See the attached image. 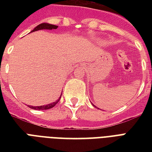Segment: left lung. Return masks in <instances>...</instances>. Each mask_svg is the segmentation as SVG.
<instances>
[{
    "instance_id": "8db88e82",
    "label": "left lung",
    "mask_w": 152,
    "mask_h": 152,
    "mask_svg": "<svg viewBox=\"0 0 152 152\" xmlns=\"http://www.w3.org/2000/svg\"><path fill=\"white\" fill-rule=\"evenodd\" d=\"M93 106H94V107H96V108H97V107H96V106H94V104H93Z\"/></svg>"
}]
</instances>
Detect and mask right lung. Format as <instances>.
I'll return each instance as SVG.
<instances>
[{
	"label": "right lung",
	"instance_id": "1",
	"mask_svg": "<svg viewBox=\"0 0 152 152\" xmlns=\"http://www.w3.org/2000/svg\"><path fill=\"white\" fill-rule=\"evenodd\" d=\"M58 28V26L56 25H53V24H50V23H40L38 26H37L36 28L31 31H39V30H42V29H47V30H52V29H57ZM61 98V96H60ZM60 98L57 101L53 102H51L50 104H47V105H44V106H39V107H33V106H30L28 105V107L31 109H34V110H47V109H50L53 107L54 106L56 105L57 103L58 102V101L60 100Z\"/></svg>",
	"mask_w": 152,
	"mask_h": 152
}]
</instances>
